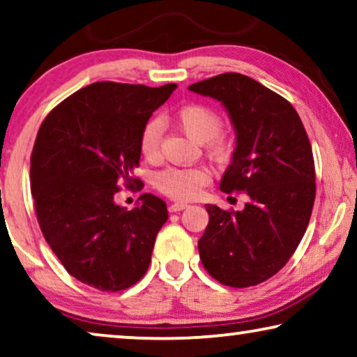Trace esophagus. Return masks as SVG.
I'll list each match as a JSON object with an SVG mask.
<instances>
[{
    "instance_id": "34e87169",
    "label": "esophagus",
    "mask_w": 357,
    "mask_h": 357,
    "mask_svg": "<svg viewBox=\"0 0 357 357\" xmlns=\"http://www.w3.org/2000/svg\"><path fill=\"white\" fill-rule=\"evenodd\" d=\"M184 208H188V205L185 204H181V202H176V204H172L168 206L169 213H176V211H183Z\"/></svg>"
}]
</instances>
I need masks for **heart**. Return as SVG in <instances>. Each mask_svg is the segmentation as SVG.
<instances>
[{"label": "heart", "mask_w": 357, "mask_h": 357, "mask_svg": "<svg viewBox=\"0 0 357 357\" xmlns=\"http://www.w3.org/2000/svg\"><path fill=\"white\" fill-rule=\"evenodd\" d=\"M174 121L189 137L204 142L218 160L227 158L234 149L229 135L221 131L222 119L215 109L200 102L184 104L174 112ZM163 135L162 123L155 119L142 126L139 135V152L147 162H155L160 153ZM210 183V174L204 168H167L157 173L155 188L173 200H192Z\"/></svg>", "instance_id": "heart-1"}]
</instances>
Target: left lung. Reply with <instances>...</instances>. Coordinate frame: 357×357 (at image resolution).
I'll use <instances>...</instances> for the list:
<instances>
[{"label":"left lung","mask_w":357,"mask_h":357,"mask_svg":"<svg viewBox=\"0 0 357 357\" xmlns=\"http://www.w3.org/2000/svg\"><path fill=\"white\" fill-rule=\"evenodd\" d=\"M189 89L226 107L237 147L220 189L248 195L242 211L206 205L202 264L222 285L261 284L284 268L310 225L316 199L311 142L294 105L247 75L221 73Z\"/></svg>","instance_id":"1"}]
</instances>
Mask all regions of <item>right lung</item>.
I'll return each instance as SVG.
<instances>
[{"mask_svg": "<svg viewBox=\"0 0 357 357\" xmlns=\"http://www.w3.org/2000/svg\"><path fill=\"white\" fill-rule=\"evenodd\" d=\"M176 84L98 82L52 109L30 157V184L40 229L67 273L102 291L142 279L155 237L168 220L167 204L142 194L126 211L114 197L141 185L139 135Z\"/></svg>", "mask_w": 357, "mask_h": 357, "instance_id": "right-lung-1", "label": "right lung"}]
</instances>
